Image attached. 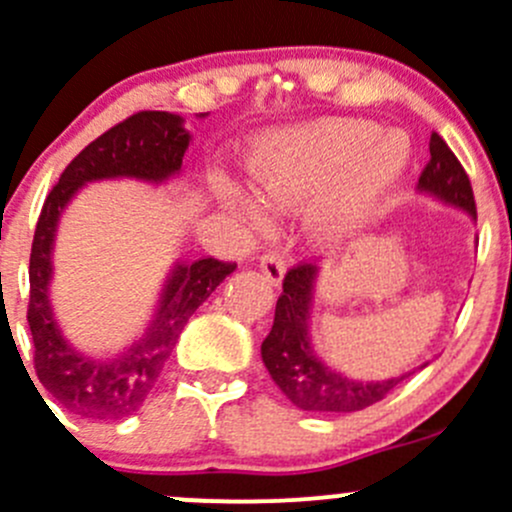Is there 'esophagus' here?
<instances>
[{
	"label": "esophagus",
	"mask_w": 512,
	"mask_h": 512,
	"mask_svg": "<svg viewBox=\"0 0 512 512\" xmlns=\"http://www.w3.org/2000/svg\"><path fill=\"white\" fill-rule=\"evenodd\" d=\"M260 267L270 285H280L282 277H285V260L277 252H265L260 257Z\"/></svg>",
	"instance_id": "esophagus-1"
}]
</instances>
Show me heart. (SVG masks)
<instances>
[{
    "label": "heart",
    "instance_id": "1",
    "mask_svg": "<svg viewBox=\"0 0 512 512\" xmlns=\"http://www.w3.org/2000/svg\"><path fill=\"white\" fill-rule=\"evenodd\" d=\"M408 160L410 147L400 132L380 135V127L365 119L332 117L262 142L252 157V177L262 197L280 210L305 207L325 195L315 220L322 232L340 235L375 210ZM222 200L252 230L270 225V207L257 197L222 187Z\"/></svg>",
    "mask_w": 512,
    "mask_h": 512
}]
</instances>
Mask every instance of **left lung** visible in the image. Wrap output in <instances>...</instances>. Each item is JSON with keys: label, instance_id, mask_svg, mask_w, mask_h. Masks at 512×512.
Here are the masks:
<instances>
[{"label": "left lung", "instance_id": "left-lung-1", "mask_svg": "<svg viewBox=\"0 0 512 512\" xmlns=\"http://www.w3.org/2000/svg\"><path fill=\"white\" fill-rule=\"evenodd\" d=\"M418 190L430 192L448 205L463 207L473 220L478 217L468 172L463 170L460 160L438 132L430 135V162L420 172ZM315 275L317 267L312 262H300L287 270L282 280V295L277 297L275 322H272L270 335L262 342V362L272 380L277 382V388L300 410H310V413L365 410L380 403L410 372L393 380L360 382L330 370L315 355L310 335H307Z\"/></svg>", "mask_w": 512, "mask_h": 512}]
</instances>
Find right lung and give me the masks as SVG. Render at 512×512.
I'll list each match as a JSON object with an SVG mask.
<instances>
[{
	"mask_svg": "<svg viewBox=\"0 0 512 512\" xmlns=\"http://www.w3.org/2000/svg\"><path fill=\"white\" fill-rule=\"evenodd\" d=\"M187 147L190 132L182 127V117L150 109L137 112L89 142L44 200L29 255L27 322L34 342V370L52 398L82 418H127L147 403L192 312L235 270L237 262L215 257L180 262L167 280L157 315L145 335L112 360H94L64 342L49 307L47 285L52 277L57 220L84 182L109 177L162 182L180 172Z\"/></svg>",
	"mask_w": 512,
	"mask_h": 512,
	"instance_id": "add662e5",
	"label": "right lung"
}]
</instances>
